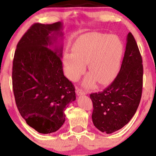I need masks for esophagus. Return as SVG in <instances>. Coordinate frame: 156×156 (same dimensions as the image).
I'll return each instance as SVG.
<instances>
[{
    "label": "esophagus",
    "mask_w": 156,
    "mask_h": 156,
    "mask_svg": "<svg viewBox=\"0 0 156 156\" xmlns=\"http://www.w3.org/2000/svg\"><path fill=\"white\" fill-rule=\"evenodd\" d=\"M76 94H77V95H82V94H87V92H85V91L84 90H83V89H76Z\"/></svg>",
    "instance_id": "34e87169"
}]
</instances>
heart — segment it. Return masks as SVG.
Here are the masks:
<instances>
[{
	"label": "heart",
	"instance_id": "b5f03b06",
	"mask_svg": "<svg viewBox=\"0 0 156 156\" xmlns=\"http://www.w3.org/2000/svg\"><path fill=\"white\" fill-rule=\"evenodd\" d=\"M73 53H64V64L67 78L76 81L83 75L86 64L89 73L83 80L86 87L94 82L106 84L117 75L123 53L121 40L114 35L88 33L73 42Z\"/></svg>",
	"mask_w": 156,
	"mask_h": 156
}]
</instances>
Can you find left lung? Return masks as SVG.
<instances>
[{"mask_svg": "<svg viewBox=\"0 0 156 156\" xmlns=\"http://www.w3.org/2000/svg\"><path fill=\"white\" fill-rule=\"evenodd\" d=\"M143 83L142 58L131 33L127 43L120 70L103 92L92 93V122L103 133H112L129 122L140 103Z\"/></svg>", "mask_w": 156, "mask_h": 156, "instance_id": "8db88e82", "label": "left lung"}]
</instances>
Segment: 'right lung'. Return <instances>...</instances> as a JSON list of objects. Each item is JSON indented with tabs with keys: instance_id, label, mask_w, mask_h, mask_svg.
I'll list each match as a JSON object with an SVG mask.
<instances>
[{
	"instance_id": "1",
	"label": "right lung",
	"mask_w": 156,
	"mask_h": 156,
	"mask_svg": "<svg viewBox=\"0 0 156 156\" xmlns=\"http://www.w3.org/2000/svg\"><path fill=\"white\" fill-rule=\"evenodd\" d=\"M62 28L61 22L34 23L17 43L14 56L16 105L27 124L43 134L59 129L64 111L76 99L74 86L63 73V47L55 45L63 37Z\"/></svg>"
}]
</instances>
